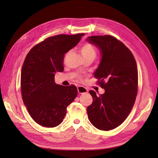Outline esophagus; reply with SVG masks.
<instances>
[{"instance_id": "obj_1", "label": "esophagus", "mask_w": 158, "mask_h": 158, "mask_svg": "<svg viewBox=\"0 0 158 158\" xmlns=\"http://www.w3.org/2000/svg\"><path fill=\"white\" fill-rule=\"evenodd\" d=\"M78 92L79 94H86L88 93V90L85 88V87L84 86H82V85H79V86H78Z\"/></svg>"}]
</instances>
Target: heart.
I'll use <instances>...</instances> for the list:
<instances>
[{"label":"heart","mask_w":158,"mask_h":158,"mask_svg":"<svg viewBox=\"0 0 158 158\" xmlns=\"http://www.w3.org/2000/svg\"><path fill=\"white\" fill-rule=\"evenodd\" d=\"M80 52L83 58H86L89 56L95 57V54H96L94 47L89 44H85L81 47Z\"/></svg>","instance_id":"heart-1"}]
</instances>
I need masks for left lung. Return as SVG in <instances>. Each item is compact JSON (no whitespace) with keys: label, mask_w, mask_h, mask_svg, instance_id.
Returning <instances> with one entry per match:
<instances>
[{"label":"left lung","mask_w":158,"mask_h":158,"mask_svg":"<svg viewBox=\"0 0 158 158\" xmlns=\"http://www.w3.org/2000/svg\"><path fill=\"white\" fill-rule=\"evenodd\" d=\"M86 41L96 46L101 61L94 77L105 91L89 94L93 102L87 108L88 118L98 129L109 131L122 124L135 104L138 90V69L131 51L111 35L88 37Z\"/></svg>","instance_id":"8db88e82"}]
</instances>
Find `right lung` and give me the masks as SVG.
<instances>
[{"label": "right lung", "mask_w": 158, "mask_h": 158, "mask_svg": "<svg viewBox=\"0 0 158 158\" xmlns=\"http://www.w3.org/2000/svg\"><path fill=\"white\" fill-rule=\"evenodd\" d=\"M84 33L47 38L28 52L21 72L23 103L37 124L48 128L63 122L66 108L77 96L74 85L56 84L55 75L64 70V54L77 45Z\"/></svg>", "instance_id": "right-lung-1"}]
</instances>
